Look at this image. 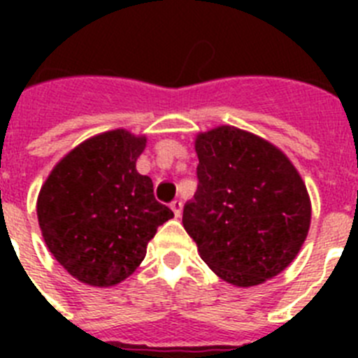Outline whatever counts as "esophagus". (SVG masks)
Wrapping results in <instances>:
<instances>
[{
	"mask_svg": "<svg viewBox=\"0 0 358 358\" xmlns=\"http://www.w3.org/2000/svg\"><path fill=\"white\" fill-rule=\"evenodd\" d=\"M170 210H172L173 215H176V217L179 218L182 215V202L177 201V199H176V201H173L172 204H170Z\"/></svg>",
	"mask_w": 358,
	"mask_h": 358,
	"instance_id": "1",
	"label": "esophagus"
}]
</instances>
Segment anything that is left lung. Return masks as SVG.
<instances>
[{
	"label": "left lung",
	"instance_id": "1",
	"mask_svg": "<svg viewBox=\"0 0 358 358\" xmlns=\"http://www.w3.org/2000/svg\"><path fill=\"white\" fill-rule=\"evenodd\" d=\"M199 189L182 226L220 280L255 287L285 271L312 220L308 189L271 141L233 125L195 136Z\"/></svg>",
	"mask_w": 358,
	"mask_h": 358
}]
</instances>
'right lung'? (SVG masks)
<instances>
[{"label":"right lung","instance_id":"right-lung-1","mask_svg":"<svg viewBox=\"0 0 358 358\" xmlns=\"http://www.w3.org/2000/svg\"><path fill=\"white\" fill-rule=\"evenodd\" d=\"M147 136L100 132L59 159L37 195L44 243L75 280L115 287L140 267L157 226L173 217L136 170Z\"/></svg>","mask_w":358,"mask_h":358}]
</instances>
